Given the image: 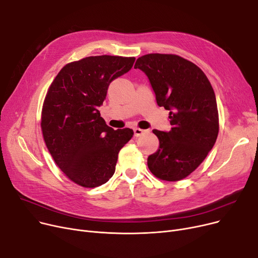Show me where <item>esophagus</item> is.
I'll return each mask as SVG.
<instances>
[{
	"label": "esophagus",
	"instance_id": "obj_1",
	"mask_svg": "<svg viewBox=\"0 0 258 258\" xmlns=\"http://www.w3.org/2000/svg\"><path fill=\"white\" fill-rule=\"evenodd\" d=\"M145 132H146V131H144V130H141V128H138V127L134 128V134H135V137H139V136H141V135H143Z\"/></svg>",
	"mask_w": 258,
	"mask_h": 258
}]
</instances>
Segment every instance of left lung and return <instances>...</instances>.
Here are the masks:
<instances>
[{"label":"left lung","instance_id":"8db88e82","mask_svg":"<svg viewBox=\"0 0 258 258\" xmlns=\"http://www.w3.org/2000/svg\"><path fill=\"white\" fill-rule=\"evenodd\" d=\"M150 80L159 106L169 111V132L154 130L159 148L147 166L157 178L180 181L207 157L218 138L214 91L198 66L173 54H147L135 63Z\"/></svg>","mask_w":258,"mask_h":258}]
</instances>
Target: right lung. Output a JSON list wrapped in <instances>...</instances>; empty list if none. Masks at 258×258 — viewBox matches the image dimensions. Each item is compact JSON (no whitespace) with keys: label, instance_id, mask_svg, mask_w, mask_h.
<instances>
[{"label":"right lung","instance_id":"1","mask_svg":"<svg viewBox=\"0 0 258 258\" xmlns=\"http://www.w3.org/2000/svg\"><path fill=\"white\" fill-rule=\"evenodd\" d=\"M135 59L100 55L68 63L48 90L40 123L44 140L57 166L80 186L94 188L110 180L119 151L133 137L131 128L107 126L98 108L108 86Z\"/></svg>","mask_w":258,"mask_h":258}]
</instances>
